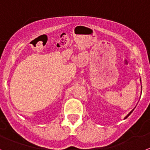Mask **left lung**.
<instances>
[{
	"label": "left lung",
	"mask_w": 150,
	"mask_h": 150,
	"mask_svg": "<svg viewBox=\"0 0 150 150\" xmlns=\"http://www.w3.org/2000/svg\"><path fill=\"white\" fill-rule=\"evenodd\" d=\"M141 89H142V86H141ZM141 93H142V90H141ZM134 109H133V110H131V111H130V112H129V114H127V116H126V117H125V118H124V119H126V118H127V117H129V115H130V114H132V111H133V110H134Z\"/></svg>",
	"instance_id": "8db88e82"
}]
</instances>
